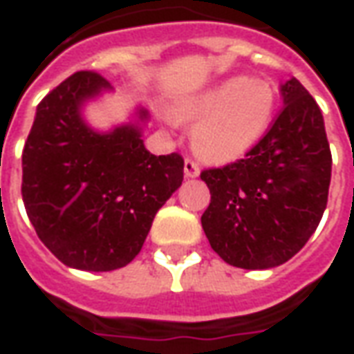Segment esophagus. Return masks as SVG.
I'll return each mask as SVG.
<instances>
[{"label":"esophagus","mask_w":354,"mask_h":354,"mask_svg":"<svg viewBox=\"0 0 354 354\" xmlns=\"http://www.w3.org/2000/svg\"><path fill=\"white\" fill-rule=\"evenodd\" d=\"M185 175H187L189 179L200 175V165H198V162H194L192 158H187V160H185Z\"/></svg>","instance_id":"obj_1"}]
</instances>
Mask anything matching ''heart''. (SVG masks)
Listing matches in <instances>:
<instances>
[{
  "instance_id": "obj_1",
  "label": "heart",
  "mask_w": 354,
  "mask_h": 354,
  "mask_svg": "<svg viewBox=\"0 0 354 354\" xmlns=\"http://www.w3.org/2000/svg\"><path fill=\"white\" fill-rule=\"evenodd\" d=\"M277 112V91L250 76L225 80L177 109L187 124H196L192 147L207 162L227 164L259 145Z\"/></svg>"
}]
</instances>
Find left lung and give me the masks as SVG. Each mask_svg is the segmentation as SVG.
Segmentation results:
<instances>
[{"label":"left lung","mask_w":354,"mask_h":354,"mask_svg":"<svg viewBox=\"0 0 354 354\" xmlns=\"http://www.w3.org/2000/svg\"><path fill=\"white\" fill-rule=\"evenodd\" d=\"M284 106L244 158L207 167L212 200L202 229L232 267L272 269L307 244L328 204L332 152L317 101L295 77L282 85Z\"/></svg>","instance_id":"obj_1"}]
</instances>
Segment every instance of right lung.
Instances as JSON below:
<instances>
[{
    "mask_svg": "<svg viewBox=\"0 0 354 354\" xmlns=\"http://www.w3.org/2000/svg\"><path fill=\"white\" fill-rule=\"evenodd\" d=\"M104 87L91 70L66 77L37 104L22 150V200L37 236L59 261L93 272L135 259L185 167L177 152L150 154L139 127L91 131L80 106Z\"/></svg>",
    "mask_w": 354,
    "mask_h": 354,
    "instance_id": "1",
    "label": "right lung"
}]
</instances>
